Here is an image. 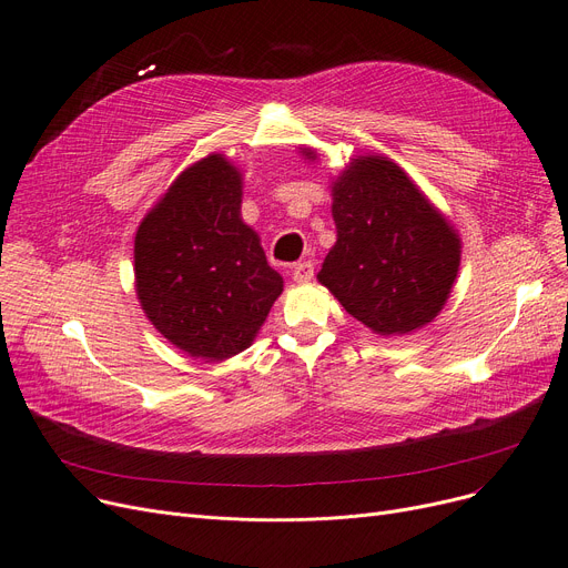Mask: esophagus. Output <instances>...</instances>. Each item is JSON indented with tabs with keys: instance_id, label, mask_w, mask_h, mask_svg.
I'll return each instance as SVG.
<instances>
[{
	"instance_id": "34e87169",
	"label": "esophagus",
	"mask_w": 568,
	"mask_h": 568,
	"mask_svg": "<svg viewBox=\"0 0 568 568\" xmlns=\"http://www.w3.org/2000/svg\"><path fill=\"white\" fill-rule=\"evenodd\" d=\"M292 278L296 283H308L313 278V262H300L292 266Z\"/></svg>"
}]
</instances>
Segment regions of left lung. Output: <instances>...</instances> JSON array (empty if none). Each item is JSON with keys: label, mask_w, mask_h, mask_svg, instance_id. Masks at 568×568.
Instances as JSON below:
<instances>
[{"label": "left lung", "mask_w": 568, "mask_h": 568, "mask_svg": "<svg viewBox=\"0 0 568 568\" xmlns=\"http://www.w3.org/2000/svg\"><path fill=\"white\" fill-rule=\"evenodd\" d=\"M304 156L315 159L313 149ZM336 244L317 281L379 336L433 322L460 266V236L394 161L356 156L332 186Z\"/></svg>", "instance_id": "obj_1"}]
</instances>
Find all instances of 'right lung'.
<instances>
[{
	"instance_id": "right-lung-1",
	"label": "right lung",
	"mask_w": 568,
	"mask_h": 568,
	"mask_svg": "<svg viewBox=\"0 0 568 568\" xmlns=\"http://www.w3.org/2000/svg\"><path fill=\"white\" fill-rule=\"evenodd\" d=\"M135 292L179 349L206 362L244 352L283 292L242 221V172L209 154L179 174L135 234Z\"/></svg>"
}]
</instances>
